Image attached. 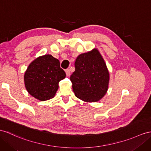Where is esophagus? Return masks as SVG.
Masks as SVG:
<instances>
[{
	"label": "esophagus",
	"instance_id": "1",
	"mask_svg": "<svg viewBox=\"0 0 151 151\" xmlns=\"http://www.w3.org/2000/svg\"><path fill=\"white\" fill-rule=\"evenodd\" d=\"M65 72H66V74H67V76H69L70 74V69H67V70H66Z\"/></svg>",
	"mask_w": 151,
	"mask_h": 151
}]
</instances>
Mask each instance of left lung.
Masks as SVG:
<instances>
[{
  "label": "left lung",
  "mask_w": 151,
  "mask_h": 151,
  "mask_svg": "<svg viewBox=\"0 0 151 151\" xmlns=\"http://www.w3.org/2000/svg\"><path fill=\"white\" fill-rule=\"evenodd\" d=\"M76 70L70 76L76 96L86 102L104 97L109 86V73L97 49L79 54L75 61Z\"/></svg>",
  "instance_id": "obj_1"
}]
</instances>
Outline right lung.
Returning a JSON list of instances; mask_svg holds the SVG:
<instances>
[{
  "label": "right lung",
  "instance_id": "right-lung-1",
  "mask_svg": "<svg viewBox=\"0 0 151 151\" xmlns=\"http://www.w3.org/2000/svg\"><path fill=\"white\" fill-rule=\"evenodd\" d=\"M65 77L60 61L45 54L36 58L28 66L24 77L25 87L31 96L45 101L55 96L59 82Z\"/></svg>",
  "mask_w": 151,
  "mask_h": 151
}]
</instances>
